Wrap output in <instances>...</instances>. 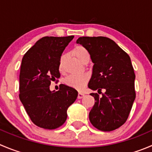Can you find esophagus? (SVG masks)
Masks as SVG:
<instances>
[{
	"label": "esophagus",
	"mask_w": 152,
	"mask_h": 152,
	"mask_svg": "<svg viewBox=\"0 0 152 152\" xmlns=\"http://www.w3.org/2000/svg\"><path fill=\"white\" fill-rule=\"evenodd\" d=\"M84 95H85L84 94L82 93V92H79L78 95H77V98H78V99H82V98L84 97Z\"/></svg>",
	"instance_id": "esophagus-1"
}]
</instances>
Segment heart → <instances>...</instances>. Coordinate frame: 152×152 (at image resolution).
<instances>
[{
  "mask_svg": "<svg viewBox=\"0 0 152 152\" xmlns=\"http://www.w3.org/2000/svg\"><path fill=\"white\" fill-rule=\"evenodd\" d=\"M73 53L81 62H83L85 59L89 57V53L87 49L81 45L76 46L74 48ZM65 60H66V54L63 53L61 55L60 60H59V70H60V72H64ZM89 79V76L86 73L78 74V75H71L64 79V83L67 86L80 90V89H83L85 87Z\"/></svg>",
  "mask_w": 152,
  "mask_h": 152,
  "instance_id": "obj_1",
  "label": "heart"
}]
</instances>
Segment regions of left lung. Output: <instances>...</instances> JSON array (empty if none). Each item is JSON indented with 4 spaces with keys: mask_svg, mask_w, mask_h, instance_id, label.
<instances>
[{
    "mask_svg": "<svg viewBox=\"0 0 152 152\" xmlns=\"http://www.w3.org/2000/svg\"><path fill=\"white\" fill-rule=\"evenodd\" d=\"M77 43L87 49L94 63L88 87L98 92L105 91L101 98L98 93L90 94L95 104L89 112V121L100 131L117 129L128 119L136 98L131 58L107 37H83Z\"/></svg>",
    "mask_w": 152,
    "mask_h": 152,
    "instance_id": "8db88e82",
    "label": "left lung"
}]
</instances>
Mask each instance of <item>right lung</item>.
I'll return each mask as SVG.
<instances>
[{
    "mask_svg": "<svg viewBox=\"0 0 152 152\" xmlns=\"http://www.w3.org/2000/svg\"><path fill=\"white\" fill-rule=\"evenodd\" d=\"M74 36L45 37L30 48L21 60L19 99L31 121L44 129H56L64 124L67 109L77 99L74 88L60 85L50 91L51 81H58L59 60Z\"/></svg>",
    "mask_w": 152,
    "mask_h": 152,
    "instance_id": "right-lung-1",
    "label": "right lung"
}]
</instances>
